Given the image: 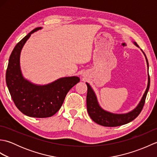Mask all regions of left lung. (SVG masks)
Wrapping results in <instances>:
<instances>
[{"instance_id":"8db88e82","label":"left lung","mask_w":157,"mask_h":157,"mask_svg":"<svg viewBox=\"0 0 157 157\" xmlns=\"http://www.w3.org/2000/svg\"><path fill=\"white\" fill-rule=\"evenodd\" d=\"M134 44L140 48L137 43L134 42ZM142 51V50L141 49ZM145 56L146 63L148 66V59L146 58L145 53L142 51ZM148 85L147 88L146 89V91L143 95L141 101H140L139 104L136 107L132 110V111L127 113H122V114H117V113H113L111 112L106 111L103 109L101 106L99 105L97 98L95 93L93 90L91 86H90L88 83L86 82V84L88 87V92H87V97H86V104H87V111L88 114L90 117L91 119L95 123L98 124L105 126V127H117L122 125L126 124L131 122L133 120L135 119L139 115L140 113L142 111L143 106L144 105L146 95L148 92L150 88V77L148 71Z\"/></svg>"}]
</instances>
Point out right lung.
<instances>
[{"instance_id":"add662e5","label":"right lung","mask_w":157,"mask_h":157,"mask_svg":"<svg viewBox=\"0 0 157 157\" xmlns=\"http://www.w3.org/2000/svg\"><path fill=\"white\" fill-rule=\"evenodd\" d=\"M36 28L15 46L9 57L6 82L15 106L23 114L36 118L49 117L61 109L70 89L79 82L77 76L59 78L46 85H37L23 76L20 67V54L23 46Z\"/></svg>"}]
</instances>
